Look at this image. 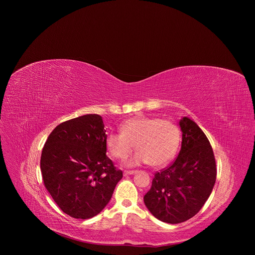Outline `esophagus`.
<instances>
[{"label": "esophagus", "instance_id": "1", "mask_svg": "<svg viewBox=\"0 0 255 255\" xmlns=\"http://www.w3.org/2000/svg\"><path fill=\"white\" fill-rule=\"evenodd\" d=\"M137 171L135 170H131V171H125L124 172V176H128V175H132V174H135Z\"/></svg>", "mask_w": 255, "mask_h": 255}]
</instances>
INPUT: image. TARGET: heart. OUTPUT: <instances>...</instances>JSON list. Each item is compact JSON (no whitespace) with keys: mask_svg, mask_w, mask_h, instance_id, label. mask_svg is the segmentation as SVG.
<instances>
[{"mask_svg":"<svg viewBox=\"0 0 255 255\" xmlns=\"http://www.w3.org/2000/svg\"><path fill=\"white\" fill-rule=\"evenodd\" d=\"M182 141L180 128L171 121L155 117H135L121 125V132H109L105 144L115 159L127 158L133 144L137 151L127 161L128 166L148 163L161 167L178 153Z\"/></svg>","mask_w":255,"mask_h":255,"instance_id":"1","label":"heart"}]
</instances>
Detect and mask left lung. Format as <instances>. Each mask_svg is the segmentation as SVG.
<instances>
[{"label":"left lung","instance_id":"1","mask_svg":"<svg viewBox=\"0 0 255 255\" xmlns=\"http://www.w3.org/2000/svg\"><path fill=\"white\" fill-rule=\"evenodd\" d=\"M180 127L182 140L178 157L155 173L144 195L152 215L169 224L182 223L197 214L210 196L217 176L215 156L205 133L186 117Z\"/></svg>","mask_w":255,"mask_h":255}]
</instances>
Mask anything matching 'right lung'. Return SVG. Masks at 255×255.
<instances>
[{
	"instance_id": "add662e5",
	"label": "right lung",
	"mask_w": 255,
	"mask_h": 255,
	"mask_svg": "<svg viewBox=\"0 0 255 255\" xmlns=\"http://www.w3.org/2000/svg\"><path fill=\"white\" fill-rule=\"evenodd\" d=\"M106 135L102 117L89 114L57 126L43 147L44 184L62 211L73 218L99 214L123 178L106 155Z\"/></svg>"
}]
</instances>
